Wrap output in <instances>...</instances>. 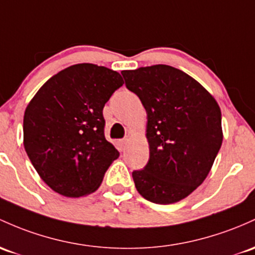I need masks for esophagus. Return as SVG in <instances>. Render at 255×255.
Returning <instances> with one entry per match:
<instances>
[{
  "instance_id": "esophagus-1",
  "label": "esophagus",
  "mask_w": 255,
  "mask_h": 255,
  "mask_svg": "<svg viewBox=\"0 0 255 255\" xmlns=\"http://www.w3.org/2000/svg\"><path fill=\"white\" fill-rule=\"evenodd\" d=\"M127 144H128V138H125V139H122V140H120V145H121L122 150L126 149Z\"/></svg>"
}]
</instances>
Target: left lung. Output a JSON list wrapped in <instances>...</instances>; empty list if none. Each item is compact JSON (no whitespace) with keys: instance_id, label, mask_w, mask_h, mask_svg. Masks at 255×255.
I'll use <instances>...</instances> for the list:
<instances>
[{"instance_id":"8db88e82","label":"left lung","mask_w":255,"mask_h":255,"mask_svg":"<svg viewBox=\"0 0 255 255\" xmlns=\"http://www.w3.org/2000/svg\"><path fill=\"white\" fill-rule=\"evenodd\" d=\"M121 74L147 115L150 157L132 173L136 190L150 202H178L203 183L219 152V105L195 78L173 66L158 64Z\"/></svg>"}]
</instances>
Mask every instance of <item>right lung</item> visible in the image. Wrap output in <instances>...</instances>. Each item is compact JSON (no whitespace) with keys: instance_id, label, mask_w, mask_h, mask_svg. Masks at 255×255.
Masks as SVG:
<instances>
[{"instance_id":"right-lung-1","label":"right lung","mask_w":255,"mask_h":255,"mask_svg":"<svg viewBox=\"0 0 255 255\" xmlns=\"http://www.w3.org/2000/svg\"><path fill=\"white\" fill-rule=\"evenodd\" d=\"M123 83L114 70L76 64L50 77L26 106L25 151L55 192L66 197L92 194L120 156L105 139L103 109Z\"/></svg>"}]
</instances>
